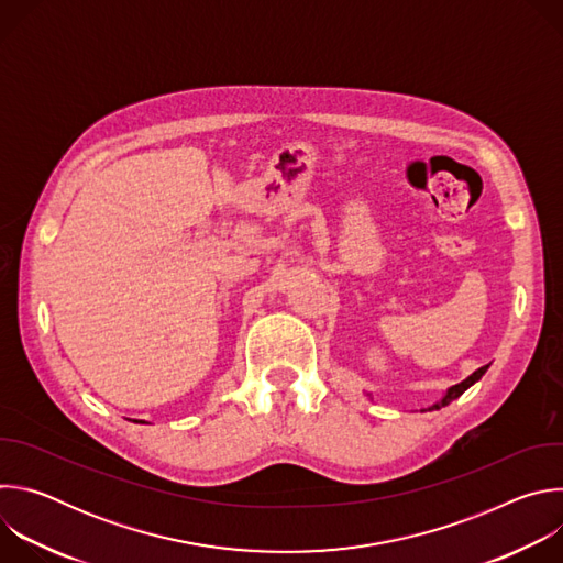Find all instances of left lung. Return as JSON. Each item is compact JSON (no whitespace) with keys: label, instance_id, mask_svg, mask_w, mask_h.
I'll use <instances>...</instances> for the list:
<instances>
[{"label":"left lung","instance_id":"8db88e82","mask_svg":"<svg viewBox=\"0 0 563 563\" xmlns=\"http://www.w3.org/2000/svg\"><path fill=\"white\" fill-rule=\"evenodd\" d=\"M488 367H490V365H484V367H478V369H476V372H472V374H470V376H467L465 380H461V383H456V385L448 387V391H445V394H443V396H441V398L437 400V404H434V406H430L428 410L432 412V410H441V408L450 406L454 398H459V396H461V394H463V391H465L467 387H472V385H474V383H476V380H478L481 376H484V374L488 372ZM423 412H426V410H423Z\"/></svg>","mask_w":563,"mask_h":563}]
</instances>
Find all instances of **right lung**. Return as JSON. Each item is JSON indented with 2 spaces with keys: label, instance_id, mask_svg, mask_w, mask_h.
I'll list each match as a JSON object with an SVG mask.
<instances>
[{
  "label": "right lung",
  "instance_id": "right-lung-1",
  "mask_svg": "<svg viewBox=\"0 0 563 563\" xmlns=\"http://www.w3.org/2000/svg\"><path fill=\"white\" fill-rule=\"evenodd\" d=\"M135 423H137V421H135Z\"/></svg>",
  "mask_w": 563,
  "mask_h": 563
}]
</instances>
